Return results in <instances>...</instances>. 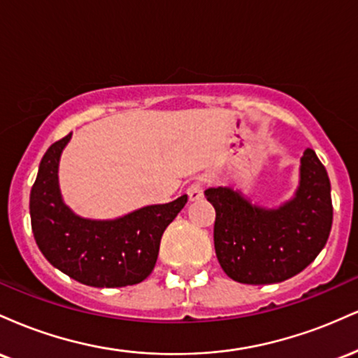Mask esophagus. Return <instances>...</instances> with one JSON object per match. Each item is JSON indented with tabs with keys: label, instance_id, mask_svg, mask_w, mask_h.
<instances>
[{
	"label": "esophagus",
	"instance_id": "34e87169",
	"mask_svg": "<svg viewBox=\"0 0 358 358\" xmlns=\"http://www.w3.org/2000/svg\"><path fill=\"white\" fill-rule=\"evenodd\" d=\"M187 195H188V200H190V202H199V200H202L203 199V185L200 182L192 183L190 187H188Z\"/></svg>",
	"mask_w": 358,
	"mask_h": 358
}]
</instances>
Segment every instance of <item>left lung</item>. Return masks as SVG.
<instances>
[{"label":"left lung","mask_w":358,"mask_h":358,"mask_svg":"<svg viewBox=\"0 0 358 358\" xmlns=\"http://www.w3.org/2000/svg\"><path fill=\"white\" fill-rule=\"evenodd\" d=\"M327 170L305 150L294 195L279 207L252 203L239 190H205L215 208L213 244L222 269L242 285H271L296 276L330 236L334 207Z\"/></svg>","instance_id":"left-lung-1"}]
</instances>
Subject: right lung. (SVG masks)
I'll list each match as a JSON object with an SVG mask.
<instances>
[{"label": "right lung", "mask_w": 358, "mask_h": 358, "mask_svg": "<svg viewBox=\"0 0 358 358\" xmlns=\"http://www.w3.org/2000/svg\"><path fill=\"white\" fill-rule=\"evenodd\" d=\"M72 133L43 155L30 193V217L36 245L48 262L85 286L122 287L145 281L158 259L168 225L187 203L146 205L110 220L84 219L65 205L59 163Z\"/></svg>", "instance_id": "add662e5"}]
</instances>
